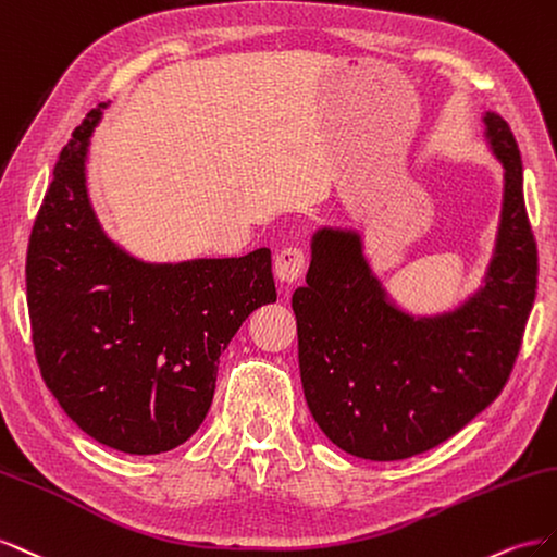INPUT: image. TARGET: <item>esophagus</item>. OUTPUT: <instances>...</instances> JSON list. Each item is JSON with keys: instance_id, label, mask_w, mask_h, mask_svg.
<instances>
[{"instance_id": "obj_1", "label": "esophagus", "mask_w": 557, "mask_h": 557, "mask_svg": "<svg viewBox=\"0 0 557 557\" xmlns=\"http://www.w3.org/2000/svg\"><path fill=\"white\" fill-rule=\"evenodd\" d=\"M306 251L300 247H284L275 257V275L282 284H296L306 273Z\"/></svg>"}]
</instances>
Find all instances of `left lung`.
I'll return each instance as SVG.
<instances>
[{"mask_svg":"<svg viewBox=\"0 0 557 557\" xmlns=\"http://www.w3.org/2000/svg\"><path fill=\"white\" fill-rule=\"evenodd\" d=\"M504 168V202L485 284L453 312L396 308L357 231L312 235L306 287L292 296L298 367L314 422L349 455L392 462L438 446L497 399L536 294V243L508 123L483 116Z\"/></svg>","mask_w":557,"mask_h":557,"instance_id":"8db88e82","label":"left lung"}]
</instances>
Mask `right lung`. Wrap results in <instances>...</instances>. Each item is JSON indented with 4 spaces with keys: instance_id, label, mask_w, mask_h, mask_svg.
I'll return each mask as SVG.
<instances>
[{
    "instance_id": "right-lung-1",
    "label": "right lung",
    "mask_w": 557,
    "mask_h": 557,
    "mask_svg": "<svg viewBox=\"0 0 557 557\" xmlns=\"http://www.w3.org/2000/svg\"><path fill=\"white\" fill-rule=\"evenodd\" d=\"M104 104L72 133L27 245V310L46 387L102 446L158 455L196 434L219 357L247 317L275 304L270 249L145 263L104 235L86 156Z\"/></svg>"
}]
</instances>
